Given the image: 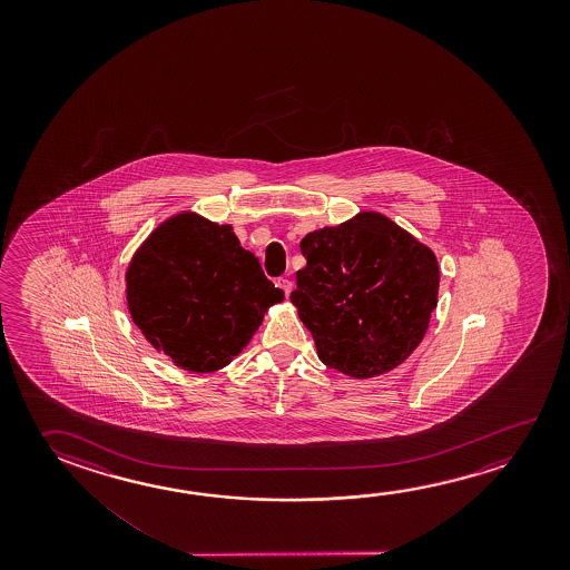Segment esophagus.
<instances>
[{
    "label": "esophagus",
    "instance_id": "obj_1",
    "mask_svg": "<svg viewBox=\"0 0 570 570\" xmlns=\"http://www.w3.org/2000/svg\"><path fill=\"white\" fill-rule=\"evenodd\" d=\"M276 286L284 289V294H286V296H288L289 292H292V281L286 278V276H281V278L276 281Z\"/></svg>",
    "mask_w": 570,
    "mask_h": 570
}]
</instances>
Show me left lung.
I'll return each mask as SVG.
<instances>
[{
	"label": "left lung",
	"mask_w": 570,
	"mask_h": 570,
	"mask_svg": "<svg viewBox=\"0 0 570 570\" xmlns=\"http://www.w3.org/2000/svg\"><path fill=\"white\" fill-rule=\"evenodd\" d=\"M299 250L289 299L320 360L355 380L403 364L438 306L435 254L377 213L306 234Z\"/></svg>",
	"instance_id": "left-lung-1"
}]
</instances>
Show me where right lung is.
<instances>
[{"instance_id": "1", "label": "right lung", "mask_w": 570, "mask_h": 570, "mask_svg": "<svg viewBox=\"0 0 570 570\" xmlns=\"http://www.w3.org/2000/svg\"><path fill=\"white\" fill-rule=\"evenodd\" d=\"M282 299L230 226L188 213L150 234L127 271L132 322L155 350L198 374L230 364Z\"/></svg>"}]
</instances>
